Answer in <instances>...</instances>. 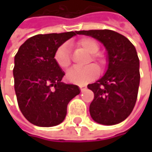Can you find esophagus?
I'll use <instances>...</instances> for the list:
<instances>
[{"label": "esophagus", "mask_w": 152, "mask_h": 152, "mask_svg": "<svg viewBox=\"0 0 152 152\" xmlns=\"http://www.w3.org/2000/svg\"><path fill=\"white\" fill-rule=\"evenodd\" d=\"M84 87H85L84 85H79V88L81 89V91H83L84 90Z\"/></svg>", "instance_id": "34e87169"}]
</instances>
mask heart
<instances>
[{
	"mask_svg": "<svg viewBox=\"0 0 152 152\" xmlns=\"http://www.w3.org/2000/svg\"><path fill=\"white\" fill-rule=\"evenodd\" d=\"M78 46L83 48L90 54V58L88 59V62L92 61L98 67H102L103 65V58L98 53L99 50V46L98 42L91 38H83L77 42ZM53 60L55 63L63 69H66L69 67L71 63V56L69 46L68 43H63L59 46L54 53ZM99 75V69L93 65H88L83 68H73L67 73V78L73 83L83 84L89 81L93 80Z\"/></svg>",
	"mask_w": 152,
	"mask_h": 152,
	"instance_id": "obj_1",
	"label": "heart"
}]
</instances>
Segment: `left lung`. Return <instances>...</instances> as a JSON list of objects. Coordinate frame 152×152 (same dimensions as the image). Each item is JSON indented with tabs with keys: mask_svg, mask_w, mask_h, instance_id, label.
Segmentation results:
<instances>
[{
	"mask_svg": "<svg viewBox=\"0 0 152 152\" xmlns=\"http://www.w3.org/2000/svg\"><path fill=\"white\" fill-rule=\"evenodd\" d=\"M77 34L99 40L108 53L105 76L87 86L94 93L91 116L99 124H118L129 117L137 102L140 83L137 50L126 37L111 30L79 31Z\"/></svg>",
	"mask_w": 152,
	"mask_h": 152,
	"instance_id": "obj_1",
	"label": "left lung"
}]
</instances>
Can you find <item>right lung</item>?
Here are the masks:
<instances>
[{"instance_id":"obj_1","label":"right lung","mask_w":152,"mask_h":152,"mask_svg":"<svg viewBox=\"0 0 152 152\" xmlns=\"http://www.w3.org/2000/svg\"><path fill=\"white\" fill-rule=\"evenodd\" d=\"M76 34L77 31L35 35L15 54L13 75L18 106L36 126L61 123L69 102L80 93L77 85L61 82L65 74L53 60L56 48Z\"/></svg>"}]
</instances>
